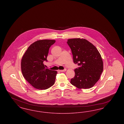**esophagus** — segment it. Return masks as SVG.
<instances>
[{"label":"esophagus","mask_w":124,"mask_h":124,"mask_svg":"<svg viewBox=\"0 0 124 124\" xmlns=\"http://www.w3.org/2000/svg\"><path fill=\"white\" fill-rule=\"evenodd\" d=\"M66 71V69H65L64 70H59V71H60V72H64L65 71Z\"/></svg>","instance_id":"34e87169"}]
</instances>
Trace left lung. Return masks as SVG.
Returning a JSON list of instances; mask_svg holds the SVG:
<instances>
[{
	"label": "left lung",
	"mask_w": 124,
	"mask_h": 124,
	"mask_svg": "<svg viewBox=\"0 0 124 124\" xmlns=\"http://www.w3.org/2000/svg\"><path fill=\"white\" fill-rule=\"evenodd\" d=\"M67 43L71 48L73 62L78 64L75 76L71 83L78 89L90 88L100 78L103 71V62L96 47L86 39H71Z\"/></svg>",
	"instance_id": "obj_1"
}]
</instances>
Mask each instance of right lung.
Instances as JSON below:
<instances>
[{
    "label": "right lung",
    "instance_id": "1",
    "mask_svg": "<svg viewBox=\"0 0 124 124\" xmlns=\"http://www.w3.org/2000/svg\"><path fill=\"white\" fill-rule=\"evenodd\" d=\"M55 42L49 39L35 41L30 46L22 58V74L34 88L46 90L55 83L57 71L46 69L44 62L47 61L49 48Z\"/></svg>",
    "mask_w": 124,
    "mask_h": 124
}]
</instances>
